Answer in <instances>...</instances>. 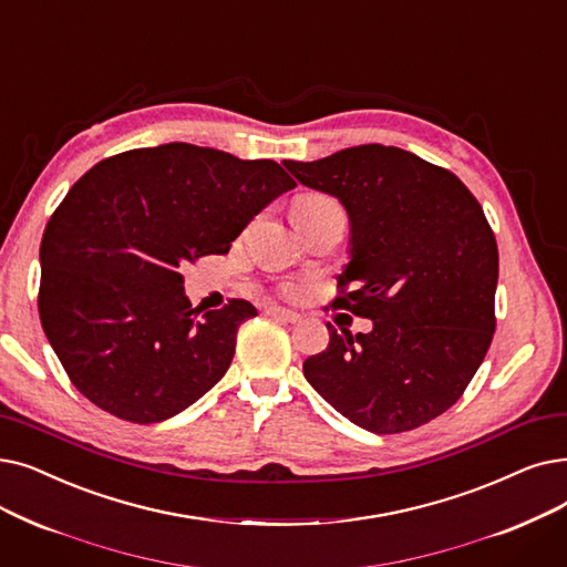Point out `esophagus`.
I'll return each instance as SVG.
<instances>
[{"label":"esophagus","mask_w":567,"mask_h":567,"mask_svg":"<svg viewBox=\"0 0 567 567\" xmlns=\"http://www.w3.org/2000/svg\"><path fill=\"white\" fill-rule=\"evenodd\" d=\"M266 315H268V317H274V319H280V322H289V324L299 322V319H301V315H299V312L287 310V308H278V306L268 308V310H266Z\"/></svg>","instance_id":"obj_1"}]
</instances>
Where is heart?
I'll list each match as a JSON object with an SVG mask.
<instances>
[{
	"label": "heart",
	"instance_id": "b5f03b06",
	"mask_svg": "<svg viewBox=\"0 0 567 567\" xmlns=\"http://www.w3.org/2000/svg\"><path fill=\"white\" fill-rule=\"evenodd\" d=\"M329 199H324V196H303V199L297 204V210L299 208H310V206H317V204H324Z\"/></svg>",
	"mask_w": 567,
	"mask_h": 567
}]
</instances>
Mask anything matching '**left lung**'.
I'll use <instances>...</instances> for the list:
<instances>
[{
  "instance_id": "1",
  "label": "left lung",
  "mask_w": 567,
  "mask_h": 567,
  "mask_svg": "<svg viewBox=\"0 0 567 567\" xmlns=\"http://www.w3.org/2000/svg\"><path fill=\"white\" fill-rule=\"evenodd\" d=\"M285 166L348 210V291L333 306L373 322L357 336L327 324L329 348L303 361L306 380L371 433L429 424L461 399L496 331L498 245L482 206L452 171L393 145Z\"/></svg>"
}]
</instances>
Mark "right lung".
I'll use <instances>...</instances> for the list:
<instances>
[{
  "label": "right lung",
  "mask_w": 567,
  "mask_h": 567,
  "mask_svg": "<svg viewBox=\"0 0 567 567\" xmlns=\"http://www.w3.org/2000/svg\"><path fill=\"white\" fill-rule=\"evenodd\" d=\"M297 187L274 159L164 143L92 166L41 240L39 317L69 380L134 424L164 422L199 401L234 359L243 299L194 310L181 270L231 243Z\"/></svg>",
  "instance_id": "obj_1"
}]
</instances>
